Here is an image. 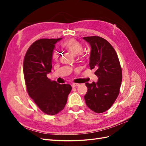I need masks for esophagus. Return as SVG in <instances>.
I'll list each match as a JSON object with an SVG mask.
<instances>
[{"mask_svg":"<svg viewBox=\"0 0 146 146\" xmlns=\"http://www.w3.org/2000/svg\"><path fill=\"white\" fill-rule=\"evenodd\" d=\"M79 85H80V84H78V83H73L72 84V86L73 88H74V87H76V86H79Z\"/></svg>","mask_w":146,"mask_h":146,"instance_id":"obj_1","label":"esophagus"}]
</instances>
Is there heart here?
<instances>
[{"instance_id":"obj_1","label":"heart","mask_w":146,"mask_h":146,"mask_svg":"<svg viewBox=\"0 0 146 146\" xmlns=\"http://www.w3.org/2000/svg\"><path fill=\"white\" fill-rule=\"evenodd\" d=\"M63 46L65 48L68 50L71 54L74 55H76L79 54L80 56H83V47L81 44L74 39H70L66 41L63 44ZM58 54L56 51L53 52L52 54V60L56 62L58 60Z\"/></svg>"}]
</instances>
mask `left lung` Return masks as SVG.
Instances as JSON below:
<instances>
[{"label": "left lung", "mask_w": 146, "mask_h": 146, "mask_svg": "<svg viewBox=\"0 0 146 146\" xmlns=\"http://www.w3.org/2000/svg\"><path fill=\"white\" fill-rule=\"evenodd\" d=\"M83 38L91 45L89 65L98 77L97 83H86L88 91L84 98L88 108L102 113L111 108L119 94L122 68L115 50L106 39L98 36Z\"/></svg>", "instance_id": "1"}]
</instances>
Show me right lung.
Instances as JSON below:
<instances>
[{
  "label": "right lung",
  "instance_id": "right-lung-1",
  "mask_svg": "<svg viewBox=\"0 0 146 146\" xmlns=\"http://www.w3.org/2000/svg\"><path fill=\"white\" fill-rule=\"evenodd\" d=\"M57 39H40L35 41L26 52L23 63L25 83L28 94L38 108L48 115H55L64 109L72 90L68 84L51 81L52 54Z\"/></svg>",
  "mask_w": 146,
  "mask_h": 146
}]
</instances>
